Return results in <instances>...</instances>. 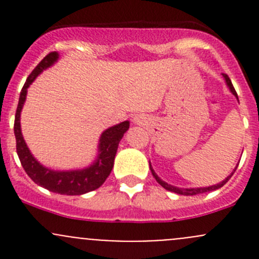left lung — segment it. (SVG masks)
<instances>
[{"label": "left lung", "instance_id": "obj_1", "mask_svg": "<svg viewBox=\"0 0 259 259\" xmlns=\"http://www.w3.org/2000/svg\"><path fill=\"white\" fill-rule=\"evenodd\" d=\"M223 76H224V79H226L227 85L229 86V89H231V91H232V93H233V95H236V96H237L236 90H234V88H233V83H232V81H231V79H229V77H228V75L223 74ZM237 99H238V96H237ZM149 166H150V170H151V174H153V177H154V178H155L156 182H158L159 184H160L161 187L164 188V189L169 190V192L177 193V194H182V195H195V194H202V193H207V192H211V190L219 189V188L223 187V185L226 184V183L228 182L229 179H231V177L233 176V173H234V171H236V169H237V168L234 169L233 173H232L231 176H229V177H227L226 180H223V182L219 183V184H217V185H211V187H207V188H193V189H183V188H177V187H173V185L166 184L165 182H163V180H161L160 178H159L158 176H156L155 171L153 170V168H151L150 164H149ZM237 166H238V165H237Z\"/></svg>", "mask_w": 259, "mask_h": 259}]
</instances>
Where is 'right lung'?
Here are the masks:
<instances>
[{
    "mask_svg": "<svg viewBox=\"0 0 259 259\" xmlns=\"http://www.w3.org/2000/svg\"><path fill=\"white\" fill-rule=\"evenodd\" d=\"M59 59L57 52H50L46 55L40 64L33 69L30 76L26 80L22 90L20 93V100H18L16 116H15V137H16V151L20 158L21 165L23 166L27 176L30 177L36 184L45 188L50 192L59 193V194L66 195H80L91 190L98 189L99 187L104 184L109 174L111 173V169L114 166L115 154H116L119 142L121 140L122 135L129 129V121L120 122L113 127H109L108 130L101 134L100 144H99V156L98 160L89 168L82 170H72V171H54L41 165L28 150L22 134H21L20 125V114L22 110L23 103L26 100V94L27 88L31 85L33 80L36 79L38 74L51 66L56 60Z\"/></svg>",
    "mask_w": 259,
    "mask_h": 259,
    "instance_id": "right-lung-1",
    "label": "right lung"
}]
</instances>
